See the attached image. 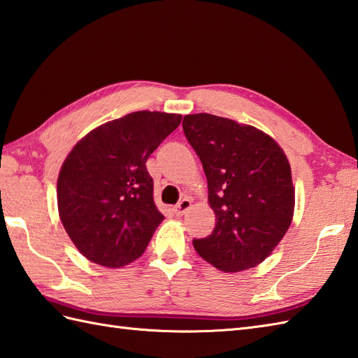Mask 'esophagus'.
I'll use <instances>...</instances> for the list:
<instances>
[{
	"instance_id": "34e87169",
	"label": "esophagus",
	"mask_w": 358,
	"mask_h": 358,
	"mask_svg": "<svg viewBox=\"0 0 358 358\" xmlns=\"http://www.w3.org/2000/svg\"><path fill=\"white\" fill-rule=\"evenodd\" d=\"M189 206H192V201L185 197V199H182L176 206H174L173 211L176 213V216H182V214H185L189 210Z\"/></svg>"
}]
</instances>
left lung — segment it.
<instances>
[{
	"mask_svg": "<svg viewBox=\"0 0 358 358\" xmlns=\"http://www.w3.org/2000/svg\"><path fill=\"white\" fill-rule=\"evenodd\" d=\"M185 138L199 156L216 225L193 239L199 256L220 271L264 262L287 234L294 214L291 166L277 142L252 125L208 113L187 115Z\"/></svg>",
	"mask_w": 358,
	"mask_h": 358,
	"instance_id": "1",
	"label": "left lung"
}]
</instances>
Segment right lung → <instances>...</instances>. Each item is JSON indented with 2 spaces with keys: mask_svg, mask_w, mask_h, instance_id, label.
<instances>
[{
  "mask_svg": "<svg viewBox=\"0 0 358 358\" xmlns=\"http://www.w3.org/2000/svg\"><path fill=\"white\" fill-rule=\"evenodd\" d=\"M180 119L134 112L99 125L69 153L58 176L59 217L90 262L121 268L145 251L164 220L145 162Z\"/></svg>",
  "mask_w": 358,
  "mask_h": 358,
  "instance_id": "right-lung-1",
  "label": "right lung"
}]
</instances>
